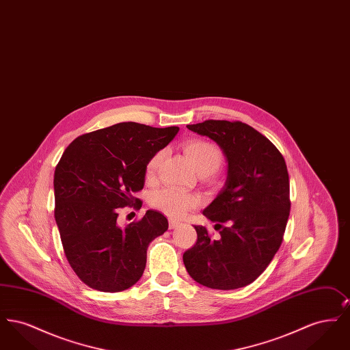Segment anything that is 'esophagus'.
<instances>
[{
    "label": "esophagus",
    "mask_w": 350,
    "mask_h": 350,
    "mask_svg": "<svg viewBox=\"0 0 350 350\" xmlns=\"http://www.w3.org/2000/svg\"><path fill=\"white\" fill-rule=\"evenodd\" d=\"M180 224H181V223H180L178 220H176V219H169V228H170V230L177 228Z\"/></svg>",
    "instance_id": "obj_1"
}]
</instances>
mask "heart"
Instances as JSON below:
<instances>
[{"mask_svg": "<svg viewBox=\"0 0 350 350\" xmlns=\"http://www.w3.org/2000/svg\"><path fill=\"white\" fill-rule=\"evenodd\" d=\"M183 150L191 164L202 176L215 173L224 161V153L220 147L207 139H190L183 143ZM163 150H157L146 164V178L150 181L154 178L159 165L163 160ZM202 200L193 193H185L177 189L165 187L153 193L150 204L172 217H183L189 210L197 208Z\"/></svg>", "mask_w": 350, "mask_h": 350, "instance_id": "b5f03b06", "label": "heart"}]
</instances>
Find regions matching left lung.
<instances>
[{"label": "left lung", "mask_w": 350, "mask_h": 350, "mask_svg": "<svg viewBox=\"0 0 350 350\" xmlns=\"http://www.w3.org/2000/svg\"><path fill=\"white\" fill-rule=\"evenodd\" d=\"M187 129L208 136L228 161L223 190L203 215L217 223L219 239L194 226L197 243L183 253V264L197 282L234 290L257 280L282 244L290 215V181L278 148L247 123L204 120Z\"/></svg>", "instance_id": "8db88e82"}]
</instances>
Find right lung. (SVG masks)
I'll return each mask as SVG.
<instances>
[{
    "mask_svg": "<svg viewBox=\"0 0 350 350\" xmlns=\"http://www.w3.org/2000/svg\"><path fill=\"white\" fill-rule=\"evenodd\" d=\"M123 122L83 133L55 169V219L68 262L90 288L118 293L140 280L150 241L167 230V217L148 210L126 228L118 211L140 208L146 164L178 133Z\"/></svg>",
    "mask_w": 350,
    "mask_h": 350,
    "instance_id": "1",
    "label": "right lung"
}]
</instances>
